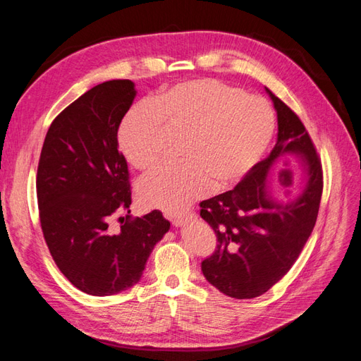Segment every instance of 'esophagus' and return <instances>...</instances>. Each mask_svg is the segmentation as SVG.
I'll use <instances>...</instances> for the list:
<instances>
[{"instance_id": "34e87169", "label": "esophagus", "mask_w": 361, "mask_h": 361, "mask_svg": "<svg viewBox=\"0 0 361 361\" xmlns=\"http://www.w3.org/2000/svg\"><path fill=\"white\" fill-rule=\"evenodd\" d=\"M192 218H194L192 214H191V215H187V216H182V218H173L171 224H173L174 227H182V226H185V224H188L190 221H192Z\"/></svg>"}]
</instances>
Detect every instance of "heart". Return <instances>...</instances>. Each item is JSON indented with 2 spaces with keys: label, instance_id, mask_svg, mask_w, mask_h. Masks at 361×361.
<instances>
[{
  "label": "heart",
  "instance_id": "b5f03b06",
  "mask_svg": "<svg viewBox=\"0 0 361 361\" xmlns=\"http://www.w3.org/2000/svg\"><path fill=\"white\" fill-rule=\"evenodd\" d=\"M187 134L176 167H161L140 182L146 206L182 214L212 188L226 191L256 167L276 129L271 105L218 80L170 87L150 105L133 108L118 129V146L135 169L161 161L164 133Z\"/></svg>",
  "mask_w": 361,
  "mask_h": 361
}]
</instances>
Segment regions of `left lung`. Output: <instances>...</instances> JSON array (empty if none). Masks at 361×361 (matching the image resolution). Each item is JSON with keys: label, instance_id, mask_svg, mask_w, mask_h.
I'll return each instance as SVG.
<instances>
[{"label": "left lung", "instance_id": "1", "mask_svg": "<svg viewBox=\"0 0 361 361\" xmlns=\"http://www.w3.org/2000/svg\"><path fill=\"white\" fill-rule=\"evenodd\" d=\"M277 111V143L231 191L200 203V216L216 235V248L202 262L206 280L236 300L256 298L276 285L298 259L318 218L322 166L298 116L268 90ZM300 158L303 179L290 201H277L270 174L283 156ZM285 187V180H279ZM292 185V179H290Z\"/></svg>", "mask_w": 361, "mask_h": 361}]
</instances>
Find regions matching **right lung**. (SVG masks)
Masks as SVG:
<instances>
[{"label":"right lung","instance_id":"1","mask_svg":"<svg viewBox=\"0 0 361 361\" xmlns=\"http://www.w3.org/2000/svg\"><path fill=\"white\" fill-rule=\"evenodd\" d=\"M137 94L129 80L97 84L54 118L37 167V202L49 253L75 288L106 297L140 281L152 250L169 232L159 211L113 215L130 206L129 171L117 130Z\"/></svg>","mask_w":361,"mask_h":361}]
</instances>
